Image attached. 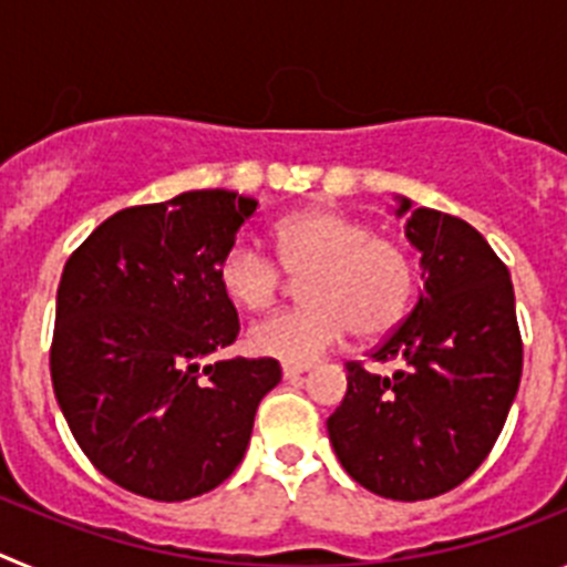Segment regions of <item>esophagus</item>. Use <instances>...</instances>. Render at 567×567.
<instances>
[{
  "label": "esophagus",
  "instance_id": "esophagus-1",
  "mask_svg": "<svg viewBox=\"0 0 567 567\" xmlns=\"http://www.w3.org/2000/svg\"><path fill=\"white\" fill-rule=\"evenodd\" d=\"M309 365H295V363H284V378L292 380V378H300V374H307Z\"/></svg>",
  "mask_w": 567,
  "mask_h": 567
}]
</instances>
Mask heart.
I'll list each match as a JSON object with an SVG mask.
<instances>
[{
	"mask_svg": "<svg viewBox=\"0 0 567 567\" xmlns=\"http://www.w3.org/2000/svg\"><path fill=\"white\" fill-rule=\"evenodd\" d=\"M275 264L267 252L233 244L218 260V287L233 307L267 312L289 280L307 278V307L275 315L249 329V352L307 365L352 332L360 343L385 338L405 318L417 289V267L403 244L363 218L329 207L287 215L272 227Z\"/></svg>",
	"mask_w": 567,
	"mask_h": 567,
	"instance_id": "obj_1",
	"label": "heart"
}]
</instances>
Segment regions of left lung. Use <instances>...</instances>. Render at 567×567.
<instances>
[{
	"label": "left lung",
	"instance_id": "8db88e82",
	"mask_svg": "<svg viewBox=\"0 0 567 567\" xmlns=\"http://www.w3.org/2000/svg\"><path fill=\"white\" fill-rule=\"evenodd\" d=\"M409 209L403 198L398 213ZM405 235L423 252L425 292L372 352L400 369L349 360L327 425L354 483L417 503L457 488L491 454L523 378V334L508 267L477 229L417 207Z\"/></svg>",
	"mask_w": 567,
	"mask_h": 567
}]
</instances>
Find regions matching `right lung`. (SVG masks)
Instances as JSON below:
<instances>
[{
    "label": "right lung",
    "mask_w": 567,
    "mask_h": 567,
    "mask_svg": "<svg viewBox=\"0 0 567 567\" xmlns=\"http://www.w3.org/2000/svg\"><path fill=\"white\" fill-rule=\"evenodd\" d=\"M255 207L227 189L127 207L64 264L53 392L90 463L138 497L182 503L221 485L278 385L275 358L198 365L238 338L215 272Z\"/></svg>",
    "instance_id": "obj_1"
}]
</instances>
